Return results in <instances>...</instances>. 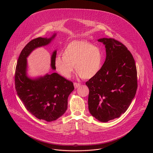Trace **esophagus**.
Wrapping results in <instances>:
<instances>
[{
	"instance_id": "esophagus-1",
	"label": "esophagus",
	"mask_w": 153,
	"mask_h": 153,
	"mask_svg": "<svg viewBox=\"0 0 153 153\" xmlns=\"http://www.w3.org/2000/svg\"><path fill=\"white\" fill-rule=\"evenodd\" d=\"M80 83H74V86L75 88V89L77 88L79 86H80Z\"/></svg>"
}]
</instances>
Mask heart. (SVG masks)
I'll list each match as a JSON object with an SVG mask.
<instances>
[{
  "label": "heart",
  "instance_id": "obj_1",
  "mask_svg": "<svg viewBox=\"0 0 153 153\" xmlns=\"http://www.w3.org/2000/svg\"><path fill=\"white\" fill-rule=\"evenodd\" d=\"M104 61L101 49L86 40H73L67 44L62 55L54 61L57 71L65 78H70L74 66L79 77L85 79L94 77L100 71Z\"/></svg>",
  "mask_w": 153,
  "mask_h": 153
}]
</instances>
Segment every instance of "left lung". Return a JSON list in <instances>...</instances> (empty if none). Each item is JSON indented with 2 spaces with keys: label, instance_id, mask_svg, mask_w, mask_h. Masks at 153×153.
<instances>
[{
  "label": "left lung",
  "instance_id": "obj_1",
  "mask_svg": "<svg viewBox=\"0 0 153 153\" xmlns=\"http://www.w3.org/2000/svg\"><path fill=\"white\" fill-rule=\"evenodd\" d=\"M98 41L105 45L106 58L98 74L86 83L88 108L96 119L107 122L129 108L137 92V71L132 53L123 44L112 38Z\"/></svg>",
  "mask_w": 153,
  "mask_h": 153
}]
</instances>
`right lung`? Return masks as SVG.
I'll list each match as a JSON object with an SVG mask.
<instances>
[{"instance_id": "1", "label": "right lung", "mask_w": 153, "mask_h": 153, "mask_svg": "<svg viewBox=\"0 0 153 153\" xmlns=\"http://www.w3.org/2000/svg\"><path fill=\"white\" fill-rule=\"evenodd\" d=\"M56 35L38 37L28 42L19 56L15 75V89L26 109L38 119L49 122L56 120L66 111L68 96L74 89L73 83L56 73L30 78L27 73V58L35 49L49 45ZM56 55L55 50L51 61L54 70Z\"/></svg>"}]
</instances>
